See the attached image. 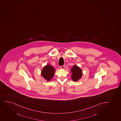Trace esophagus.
<instances>
[{
	"label": "esophagus",
	"mask_w": 121,
	"mask_h": 121,
	"mask_svg": "<svg viewBox=\"0 0 121 121\" xmlns=\"http://www.w3.org/2000/svg\"><path fill=\"white\" fill-rule=\"evenodd\" d=\"M60 68H61V69H64V68H65V65H61V66H60Z\"/></svg>",
	"instance_id": "34e87169"
}]
</instances>
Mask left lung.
I'll list each match as a JSON object with an SVG mask.
<instances>
[{"mask_svg":"<svg viewBox=\"0 0 121 121\" xmlns=\"http://www.w3.org/2000/svg\"><path fill=\"white\" fill-rule=\"evenodd\" d=\"M71 71L72 72V79L73 81H77L79 79L81 78L82 76V70L77 65H73Z\"/></svg>","mask_w":121,"mask_h":121,"instance_id":"8db88e82","label":"left lung"}]
</instances>
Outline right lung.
Here are the masks:
<instances>
[{"label":"right lung","instance_id":"1","mask_svg":"<svg viewBox=\"0 0 121 121\" xmlns=\"http://www.w3.org/2000/svg\"><path fill=\"white\" fill-rule=\"evenodd\" d=\"M55 73V69L53 67L48 64L42 69L41 74L48 81H50L53 78Z\"/></svg>","mask_w":121,"mask_h":121}]
</instances>
